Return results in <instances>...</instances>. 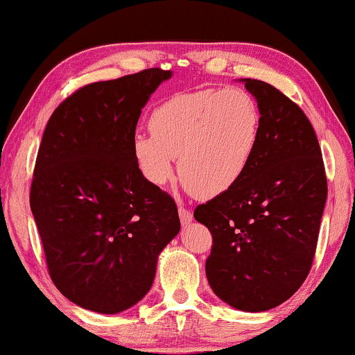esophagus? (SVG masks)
Segmentation results:
<instances>
[{
	"instance_id": "34e87169",
	"label": "esophagus",
	"mask_w": 355,
	"mask_h": 355,
	"mask_svg": "<svg viewBox=\"0 0 355 355\" xmlns=\"http://www.w3.org/2000/svg\"><path fill=\"white\" fill-rule=\"evenodd\" d=\"M179 218H181V223H182V226H187V225H191L192 223V220H193V216H192V211L191 210H187L186 207H182V205H179Z\"/></svg>"
}]
</instances>
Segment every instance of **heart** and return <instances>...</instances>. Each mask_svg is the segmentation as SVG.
Here are the masks:
<instances>
[{
    "label": "heart",
    "mask_w": 355,
    "mask_h": 355,
    "mask_svg": "<svg viewBox=\"0 0 355 355\" xmlns=\"http://www.w3.org/2000/svg\"><path fill=\"white\" fill-rule=\"evenodd\" d=\"M261 113L249 92L227 87L174 95L150 116L152 135L132 139L135 163L145 179L164 186L176 173L200 198L236 186L259 147Z\"/></svg>",
    "instance_id": "b5f03b06"
}]
</instances>
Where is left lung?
<instances>
[{
    "instance_id": "obj_1",
    "label": "left lung",
    "mask_w": 355,
    "mask_h": 355,
    "mask_svg": "<svg viewBox=\"0 0 355 355\" xmlns=\"http://www.w3.org/2000/svg\"><path fill=\"white\" fill-rule=\"evenodd\" d=\"M241 80L261 113L259 147L241 181L193 218L213 236L205 263L213 293L242 312H265L307 278L328 187L304 111L266 82Z\"/></svg>"
}]
</instances>
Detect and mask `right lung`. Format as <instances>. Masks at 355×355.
Masks as SVG:
<instances>
[{
  "label": "right lung",
  "instance_id": "1",
  "mask_svg": "<svg viewBox=\"0 0 355 355\" xmlns=\"http://www.w3.org/2000/svg\"><path fill=\"white\" fill-rule=\"evenodd\" d=\"M171 76L153 67L82 87L43 132L31 208L53 283L82 309L111 315L142 300L181 230L176 203L132 153L142 108Z\"/></svg>",
  "mask_w": 355,
  "mask_h": 355
}]
</instances>
